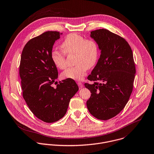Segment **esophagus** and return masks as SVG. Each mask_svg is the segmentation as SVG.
Segmentation results:
<instances>
[{"instance_id":"esophagus-1","label":"esophagus","mask_w":154,"mask_h":154,"mask_svg":"<svg viewBox=\"0 0 154 154\" xmlns=\"http://www.w3.org/2000/svg\"><path fill=\"white\" fill-rule=\"evenodd\" d=\"M78 86H79V89H81L82 88H83V84H82L81 82H78Z\"/></svg>"}]
</instances>
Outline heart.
Returning <instances> with one entry per match:
<instances>
[{"instance_id":"heart-1","label":"heart","mask_w":154,"mask_h":154,"mask_svg":"<svg viewBox=\"0 0 154 154\" xmlns=\"http://www.w3.org/2000/svg\"><path fill=\"white\" fill-rule=\"evenodd\" d=\"M61 47L63 52L54 50L51 54L52 61L55 66L61 70L66 68L64 53L75 54L76 64L63 72L62 76L64 78L76 81L82 79L88 69L93 67L98 60L99 49L97 42L93 39H87L80 35L73 33L67 35Z\"/></svg>"}]
</instances>
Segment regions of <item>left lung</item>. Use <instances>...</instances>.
Wrapping results in <instances>:
<instances>
[{
	"label": "left lung",
	"instance_id": "left-lung-1",
	"mask_svg": "<svg viewBox=\"0 0 154 154\" xmlns=\"http://www.w3.org/2000/svg\"><path fill=\"white\" fill-rule=\"evenodd\" d=\"M90 37L100 56L88 76L94 82L85 84L91 93L87 106L93 116L107 120L124 108L132 93L136 73L133 52L124 38L107 29L93 31Z\"/></svg>",
	"mask_w": 154,
	"mask_h": 154
}]
</instances>
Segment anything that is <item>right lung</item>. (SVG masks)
<instances>
[{
    "label": "right lung",
    "mask_w": 154,
    "mask_h": 154,
    "mask_svg": "<svg viewBox=\"0 0 154 154\" xmlns=\"http://www.w3.org/2000/svg\"><path fill=\"white\" fill-rule=\"evenodd\" d=\"M58 32L49 31L30 40L21 54L20 75L23 96L32 113L48 123L56 122L66 113L70 99L79 87L72 79L52 84L58 78V70L51 54ZM58 83V82H57Z\"/></svg>",
    "instance_id": "right-lung-1"
}]
</instances>
